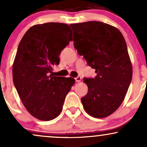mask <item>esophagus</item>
<instances>
[{
	"instance_id": "esophagus-1",
	"label": "esophagus",
	"mask_w": 147,
	"mask_h": 147,
	"mask_svg": "<svg viewBox=\"0 0 147 147\" xmlns=\"http://www.w3.org/2000/svg\"><path fill=\"white\" fill-rule=\"evenodd\" d=\"M75 80H76V82H80L81 80H82V78H81V77H80V76H78L77 78H76Z\"/></svg>"
}]
</instances>
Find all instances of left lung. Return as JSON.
Segmentation results:
<instances>
[{
    "instance_id": "left-lung-1",
    "label": "left lung",
    "mask_w": 147,
    "mask_h": 147,
    "mask_svg": "<svg viewBox=\"0 0 147 147\" xmlns=\"http://www.w3.org/2000/svg\"><path fill=\"white\" fill-rule=\"evenodd\" d=\"M74 45L88 65L95 69L94 78H84L88 93L81 98L91 117L104 118L123 101L132 78V65L123 36L118 28L101 22L71 24Z\"/></svg>"
}]
</instances>
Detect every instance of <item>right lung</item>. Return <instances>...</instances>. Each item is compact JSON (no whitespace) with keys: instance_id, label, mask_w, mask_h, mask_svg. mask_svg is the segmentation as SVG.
<instances>
[{"instance_id":"1","label":"right lung","mask_w":147,"mask_h":147,"mask_svg":"<svg viewBox=\"0 0 147 147\" xmlns=\"http://www.w3.org/2000/svg\"><path fill=\"white\" fill-rule=\"evenodd\" d=\"M71 41L69 25L48 22L30 27L19 43L13 64V81L27 111L39 120L57 118L75 84L73 78L50 74Z\"/></svg>"}]
</instances>
